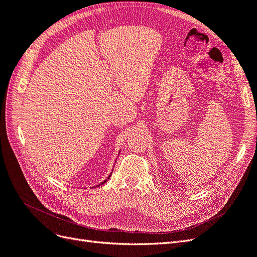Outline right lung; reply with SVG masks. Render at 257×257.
Returning <instances> with one entry per match:
<instances>
[{
  "label": "right lung",
  "instance_id": "add662e5",
  "mask_svg": "<svg viewBox=\"0 0 257 257\" xmlns=\"http://www.w3.org/2000/svg\"><path fill=\"white\" fill-rule=\"evenodd\" d=\"M110 176H111V174H110V175H109V177H108V178H107V179H106V180H105V181H104V182H102V183H99V184H98V185H102V184H104V183H105V182H107V180H108V179H109V178H110ZM98 185H97V186H98Z\"/></svg>",
  "mask_w": 257,
  "mask_h": 257
}]
</instances>
